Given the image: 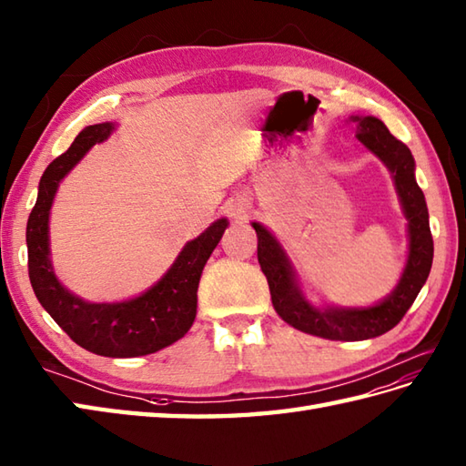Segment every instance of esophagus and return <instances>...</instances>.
<instances>
[{
    "label": "esophagus",
    "instance_id": "obj_1",
    "mask_svg": "<svg viewBox=\"0 0 466 466\" xmlns=\"http://www.w3.org/2000/svg\"><path fill=\"white\" fill-rule=\"evenodd\" d=\"M247 208H249V201H247L245 197H237V198H233L229 211H231V215L235 217V219H243L245 213H247Z\"/></svg>",
    "mask_w": 466,
    "mask_h": 466
}]
</instances>
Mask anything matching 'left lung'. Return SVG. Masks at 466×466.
I'll list each match as a JSON object with an SVG mask.
<instances>
[{"mask_svg": "<svg viewBox=\"0 0 466 466\" xmlns=\"http://www.w3.org/2000/svg\"><path fill=\"white\" fill-rule=\"evenodd\" d=\"M350 120L356 122V138L390 170L398 201L408 221V258L396 288L374 306L341 308L326 301L316 306L303 293L298 271L278 237L265 225L251 223L258 233V259L268 278L273 308L279 318L306 334L339 341L370 339L392 329L410 309L429 279L434 255L429 208L424 193L416 183V165L410 148L394 138L384 122L376 116H352Z\"/></svg>", "mask_w": 466, "mask_h": 466, "instance_id": "left-lung-1", "label": "left lung"}]
</instances>
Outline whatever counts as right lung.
<instances>
[{"label": "right lung", "mask_w": 466, "mask_h": 466, "mask_svg": "<svg viewBox=\"0 0 466 466\" xmlns=\"http://www.w3.org/2000/svg\"><path fill=\"white\" fill-rule=\"evenodd\" d=\"M114 122L84 128L72 147L52 160L37 187V201L27 219V269L37 301L76 344L106 358L155 354L191 329L197 316V289L207 259L229 221L221 217L188 241L155 286L137 298L94 303L76 296L56 278L50 259V211L60 183L94 145L108 140Z\"/></svg>", "instance_id": "obj_1"}]
</instances>
